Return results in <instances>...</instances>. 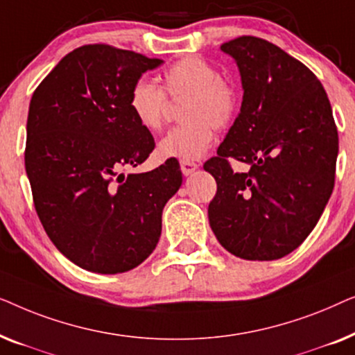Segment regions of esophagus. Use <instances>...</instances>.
Here are the masks:
<instances>
[{"label":"esophagus","mask_w":355,"mask_h":355,"mask_svg":"<svg viewBox=\"0 0 355 355\" xmlns=\"http://www.w3.org/2000/svg\"><path fill=\"white\" fill-rule=\"evenodd\" d=\"M196 169H198V164L193 163V162H186V159H182L181 162V171L184 176H189V174H192Z\"/></svg>","instance_id":"1"}]
</instances>
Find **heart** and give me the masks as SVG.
I'll return each instance as SVG.
<instances>
[{
    "instance_id": "1",
    "label": "heart",
    "mask_w": 355,
    "mask_h": 355,
    "mask_svg": "<svg viewBox=\"0 0 355 355\" xmlns=\"http://www.w3.org/2000/svg\"><path fill=\"white\" fill-rule=\"evenodd\" d=\"M163 89L147 77L134 82L129 92V110L134 119L148 132L162 129L166 118L168 98H186L181 118L186 123L173 128L158 144L162 158H200L215 139L216 129L231 124L239 106V90L234 82L220 76L210 61L186 56L163 72Z\"/></svg>"
}]
</instances>
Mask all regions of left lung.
<instances>
[{
	"label": "left lung",
	"mask_w": 355,
	"mask_h": 355,
	"mask_svg": "<svg viewBox=\"0 0 355 355\" xmlns=\"http://www.w3.org/2000/svg\"><path fill=\"white\" fill-rule=\"evenodd\" d=\"M241 72V113L203 169L216 181L208 220L244 260H278L307 239L331 197L338 129L322 82L263 38L223 43ZM230 159L249 164L236 173Z\"/></svg>",
	"instance_id": "left-lung-1"
}]
</instances>
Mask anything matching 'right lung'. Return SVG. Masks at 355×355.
<instances>
[{
	"label": "right lung",
	"mask_w": 355,
	"mask_h": 355,
	"mask_svg": "<svg viewBox=\"0 0 355 355\" xmlns=\"http://www.w3.org/2000/svg\"><path fill=\"white\" fill-rule=\"evenodd\" d=\"M162 60L103 43L67 53L33 92L26 171L33 205L56 249L80 268L124 273L152 254L162 213L182 173L168 158L130 173L153 152V135L134 119L129 92Z\"/></svg>",
	"instance_id": "obj_1"
}]
</instances>
